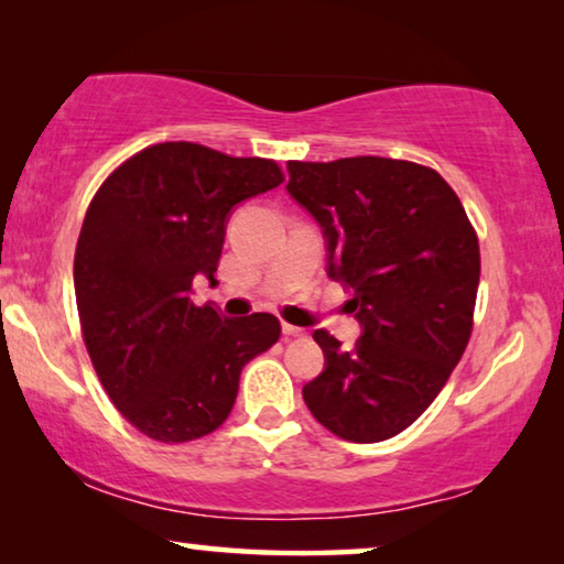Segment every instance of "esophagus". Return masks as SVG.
<instances>
[{"label": "esophagus", "mask_w": 564, "mask_h": 564, "mask_svg": "<svg viewBox=\"0 0 564 564\" xmlns=\"http://www.w3.org/2000/svg\"><path fill=\"white\" fill-rule=\"evenodd\" d=\"M282 334L288 338H297V336H303L305 330L297 328V326H290V323H282Z\"/></svg>", "instance_id": "esophagus-1"}]
</instances>
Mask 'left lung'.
Segmentation results:
<instances>
[{
	"mask_svg": "<svg viewBox=\"0 0 564 564\" xmlns=\"http://www.w3.org/2000/svg\"><path fill=\"white\" fill-rule=\"evenodd\" d=\"M288 192L321 223L328 276L354 292L365 328L351 349L315 330L326 369L303 388L315 421L346 442L405 431L465 354L480 243L457 192L403 159L290 161Z\"/></svg>",
	"mask_w": 564,
	"mask_h": 564,
	"instance_id": "left-lung-1",
	"label": "left lung"
}]
</instances>
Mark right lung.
<instances>
[{"label": "right lung", "instance_id": "obj_1", "mask_svg": "<svg viewBox=\"0 0 564 564\" xmlns=\"http://www.w3.org/2000/svg\"><path fill=\"white\" fill-rule=\"evenodd\" d=\"M272 159L156 143L115 169L84 215L74 290L84 346L115 408L153 442L213 434L241 369L280 341L272 313L223 318L192 303L215 280L234 205L280 187Z\"/></svg>", "mask_w": 564, "mask_h": 564}]
</instances>
